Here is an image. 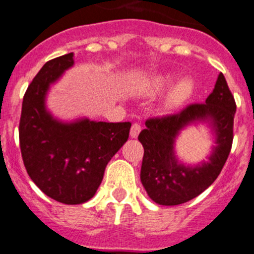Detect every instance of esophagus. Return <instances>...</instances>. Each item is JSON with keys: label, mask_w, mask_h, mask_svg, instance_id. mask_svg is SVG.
Segmentation results:
<instances>
[{"label": "esophagus", "mask_w": 254, "mask_h": 254, "mask_svg": "<svg viewBox=\"0 0 254 254\" xmlns=\"http://www.w3.org/2000/svg\"><path fill=\"white\" fill-rule=\"evenodd\" d=\"M140 129H142V127H140L139 124H133L132 127H130V137L132 138H137L138 134H139Z\"/></svg>", "instance_id": "obj_1"}]
</instances>
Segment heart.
Instances as JSON below:
<instances>
[{
	"label": "heart",
	"mask_w": 254,
	"mask_h": 254,
	"mask_svg": "<svg viewBox=\"0 0 254 254\" xmlns=\"http://www.w3.org/2000/svg\"><path fill=\"white\" fill-rule=\"evenodd\" d=\"M173 81L172 76H157L149 82V90L150 92H159L162 90H164L165 87L169 86ZM192 91H194V85L189 80H183L180 81L174 89L172 90V92L168 96V105L169 106H178V105H182L183 102L187 101L190 96H191Z\"/></svg>",
	"instance_id": "1"
}]
</instances>
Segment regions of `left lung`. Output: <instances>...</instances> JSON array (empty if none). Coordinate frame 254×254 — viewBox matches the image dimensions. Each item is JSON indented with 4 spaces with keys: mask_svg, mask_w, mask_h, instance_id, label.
<instances>
[{
    "mask_svg": "<svg viewBox=\"0 0 254 254\" xmlns=\"http://www.w3.org/2000/svg\"><path fill=\"white\" fill-rule=\"evenodd\" d=\"M236 102L220 72L215 89L204 104H191L180 112L145 121L138 135L144 148L140 182L148 196L165 206L184 204L207 189L217 179L232 148ZM192 122H207L215 134L216 146L207 162L195 167L177 162L175 138Z\"/></svg>",
    "mask_w": 254,
    "mask_h": 254,
    "instance_id": "1",
    "label": "left lung"
}]
</instances>
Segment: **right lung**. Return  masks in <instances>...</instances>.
Returning a JSON list of instances; mask_svg holds the SVG:
<instances>
[{
    "instance_id": "1",
    "label": "right lung",
    "mask_w": 254,
    "mask_h": 254,
    "mask_svg": "<svg viewBox=\"0 0 254 254\" xmlns=\"http://www.w3.org/2000/svg\"><path fill=\"white\" fill-rule=\"evenodd\" d=\"M74 54L43 65L22 104L19 145L29 178L47 196L67 205L86 202L104 179L107 163L126 143L129 122L77 120L64 124L45 109L49 86L74 65Z\"/></svg>"
}]
</instances>
